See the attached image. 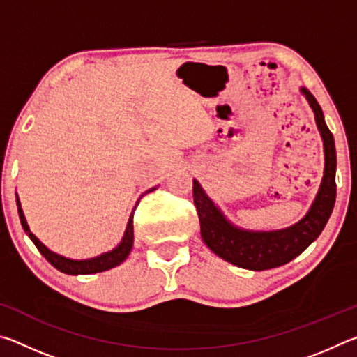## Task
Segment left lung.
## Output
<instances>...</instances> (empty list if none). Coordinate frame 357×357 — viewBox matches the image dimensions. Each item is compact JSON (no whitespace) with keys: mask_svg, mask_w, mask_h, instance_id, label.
I'll use <instances>...</instances> for the list:
<instances>
[{"mask_svg":"<svg viewBox=\"0 0 357 357\" xmlns=\"http://www.w3.org/2000/svg\"><path fill=\"white\" fill-rule=\"evenodd\" d=\"M315 113V121L324 146V174L312 206L294 225L275 231H250L234 227L214 202L204 193L200 183L193 179V203L200 219L202 238L215 255L238 268L264 271L287 264L301 255L315 241L328 223L335 203V143L326 126L323 110L307 88H301Z\"/></svg>","mask_w":357,"mask_h":357,"instance_id":"left-lung-1","label":"left lung"}]
</instances>
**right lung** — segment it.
I'll use <instances>...</instances> for the list:
<instances>
[{
    "label": "right lung",
    "instance_id": "right-lung-1",
    "mask_svg": "<svg viewBox=\"0 0 357 357\" xmlns=\"http://www.w3.org/2000/svg\"><path fill=\"white\" fill-rule=\"evenodd\" d=\"M153 190H155V187L146 190L144 193H149ZM144 193H143V195H144ZM138 202H140V200H138ZM138 202H137V204H138ZM137 204H135V208H137ZM135 208H134V211H135ZM17 211H19L22 227H23V229H25V233L28 234V238L33 241L34 245L38 247V250L42 253V255H44L47 261L50 263L53 268H56L58 271H61V273H64V274H69V275L96 274V273H102V271L116 268L118 264L123 263L124 259L129 257V253L132 250V245H134V211H132V214L129 217L128 227H126V233H124L123 239H121V243L116 247H114L113 250L102 253V255H99V257L88 258V259H70V258H66L63 255H58V253L52 252L50 249H47V247L42 244L40 241L31 233V229H29L25 215H23L19 197H17Z\"/></svg>",
    "mask_w": 357,
    "mask_h": 357
}]
</instances>
